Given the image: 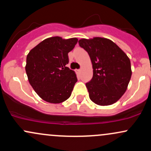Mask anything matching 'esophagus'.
<instances>
[{
	"instance_id": "esophagus-1",
	"label": "esophagus",
	"mask_w": 151,
	"mask_h": 151,
	"mask_svg": "<svg viewBox=\"0 0 151 151\" xmlns=\"http://www.w3.org/2000/svg\"><path fill=\"white\" fill-rule=\"evenodd\" d=\"M81 70H77V72L78 74H81Z\"/></svg>"
}]
</instances>
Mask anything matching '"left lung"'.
Masks as SVG:
<instances>
[{"instance_id": "left-lung-1", "label": "left lung", "mask_w": 151, "mask_h": 151, "mask_svg": "<svg viewBox=\"0 0 151 151\" xmlns=\"http://www.w3.org/2000/svg\"><path fill=\"white\" fill-rule=\"evenodd\" d=\"M79 45L92 63L93 77L86 84L90 99L100 106L116 103L126 92L132 74L129 57L107 38H83Z\"/></svg>"}]
</instances>
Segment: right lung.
Returning <instances> with one entry per match:
<instances>
[{
	"label": "right lung",
	"instance_id": "right-lung-1",
	"mask_svg": "<svg viewBox=\"0 0 151 151\" xmlns=\"http://www.w3.org/2000/svg\"><path fill=\"white\" fill-rule=\"evenodd\" d=\"M77 41L76 37L47 38L27 55L25 71L28 81L44 101L60 104L71 96L77 78L75 72L66 65L69 62L68 53Z\"/></svg>",
	"mask_w": 151,
	"mask_h": 151
}]
</instances>
